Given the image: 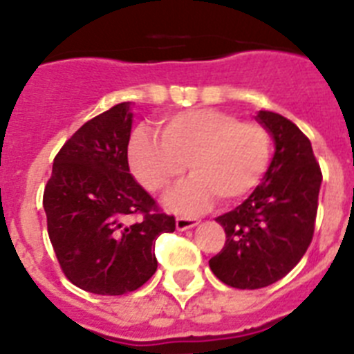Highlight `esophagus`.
<instances>
[{
  "instance_id": "34e87169",
  "label": "esophagus",
  "mask_w": 354,
  "mask_h": 354,
  "mask_svg": "<svg viewBox=\"0 0 354 354\" xmlns=\"http://www.w3.org/2000/svg\"><path fill=\"white\" fill-rule=\"evenodd\" d=\"M196 225H198V220L196 218H189V216H177V220H175L177 230H189V228L196 227Z\"/></svg>"
}]
</instances>
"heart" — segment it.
<instances>
[{
  "label": "heart",
  "mask_w": 354,
  "mask_h": 354,
  "mask_svg": "<svg viewBox=\"0 0 354 354\" xmlns=\"http://www.w3.org/2000/svg\"><path fill=\"white\" fill-rule=\"evenodd\" d=\"M162 140L136 131L129 165L147 192L165 193L186 174L193 179L168 196L175 211H204L218 196L239 202L262 183L270 168L273 140L259 122H241L228 111L189 109L161 122Z\"/></svg>",
  "instance_id": "1"
}]
</instances>
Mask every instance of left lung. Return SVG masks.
<instances>
[{
  "instance_id": "left-lung-1",
  "label": "left lung",
  "mask_w": 354,
  "mask_h": 354,
  "mask_svg": "<svg viewBox=\"0 0 354 354\" xmlns=\"http://www.w3.org/2000/svg\"><path fill=\"white\" fill-rule=\"evenodd\" d=\"M273 134L274 156L264 180L232 211L218 216L227 241L209 268L236 289H262L286 277L301 261L314 237L321 167L310 140L289 118L257 115Z\"/></svg>"
}]
</instances>
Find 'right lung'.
<instances>
[{"label": "right lung", "mask_w": 354, "mask_h": 354, "mask_svg": "<svg viewBox=\"0 0 354 354\" xmlns=\"http://www.w3.org/2000/svg\"><path fill=\"white\" fill-rule=\"evenodd\" d=\"M131 108L133 102H120L84 122L56 154L44 189L62 271L76 287L101 296L140 289L158 270L156 239L175 230L174 216L129 171Z\"/></svg>", "instance_id": "1"}]
</instances>
